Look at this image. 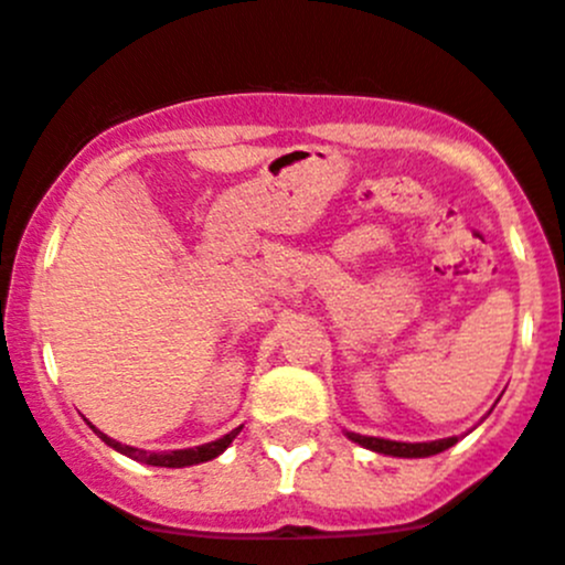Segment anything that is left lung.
<instances>
[{"mask_svg": "<svg viewBox=\"0 0 565 565\" xmlns=\"http://www.w3.org/2000/svg\"><path fill=\"white\" fill-rule=\"evenodd\" d=\"M348 437L365 449L379 451V455H390V457H431L446 451L449 446H455L457 437H446V440H431V443H395V440H382V437H365L356 435V431H348Z\"/></svg>", "mask_w": 565, "mask_h": 565, "instance_id": "1", "label": "left lung"}]
</instances>
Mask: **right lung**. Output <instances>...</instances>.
Instances as JSON below:
<instances>
[{
  "mask_svg": "<svg viewBox=\"0 0 565 565\" xmlns=\"http://www.w3.org/2000/svg\"><path fill=\"white\" fill-rule=\"evenodd\" d=\"M242 429V426H239ZM239 429L228 431L225 437H220V440L214 443H205V446H198V449H183V451H167V455H147V451L141 449H134V446H122V443H116L114 437L103 435V431H97L99 437H103L105 443H108L110 449L122 451V455L134 457V460L139 462H147V466H161V468H183V466H198V462H205V460H214L217 455H223L225 449L231 446V440H234L236 435H239Z\"/></svg>",
  "mask_w": 565,
  "mask_h": 565,
  "instance_id": "obj_1",
  "label": "right lung"
}]
</instances>
